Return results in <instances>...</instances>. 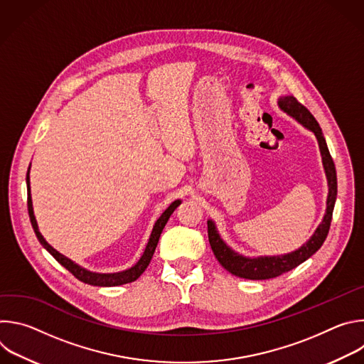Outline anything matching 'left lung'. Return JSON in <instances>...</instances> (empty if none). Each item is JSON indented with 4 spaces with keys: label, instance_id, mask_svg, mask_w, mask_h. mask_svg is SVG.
<instances>
[{
    "label": "left lung",
    "instance_id": "left-lung-1",
    "mask_svg": "<svg viewBox=\"0 0 364 364\" xmlns=\"http://www.w3.org/2000/svg\"><path fill=\"white\" fill-rule=\"evenodd\" d=\"M278 107L282 112H285L292 119H295L298 124H301L304 128L313 132L318 141L323 167H324V173L327 177V184H328L327 207H326V215H324L321 223L318 225V228L316 229L313 236H311L301 247H298L289 253H285V255H274V256L250 257V256L240 255L239 252L233 250L222 239L216 223L212 219L207 220L209 242H210V246L213 249V253L219 261V264L230 274H233L239 278L252 279V281L277 278V277L296 268L298 265L305 262L308 257L313 256L323 246V243L328 235L334 204H336V198H337L336 167H334V161L331 159L326 138L323 135V131H321L318 122L292 95L281 96L278 99Z\"/></svg>",
    "mask_w": 364,
    "mask_h": 364
}]
</instances>
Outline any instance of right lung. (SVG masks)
<instances>
[{
    "mask_svg": "<svg viewBox=\"0 0 364 364\" xmlns=\"http://www.w3.org/2000/svg\"><path fill=\"white\" fill-rule=\"evenodd\" d=\"M31 166V164H30ZM26 183H27V205H28V216H30V222H31V226L34 229V233L38 239V242L43 245V247L53 256L56 261L65 267L69 272H72L79 281L85 282V284H89V285H93V287H118V285H124V284H129V282H134L136 281L142 272L146 269V267L149 265L151 262V257L155 252V247H157V243L160 240V236H161V232L163 229L166 228L170 216L173 215V212L177 209V207L181 204V200H174L167 209L163 212V215L157 219V222L154 223V228H152V232H151V236L148 239V243L144 249V253L141 255V257L138 259V262L125 269V271H121V272H112V274H100V272H92L80 265H77L76 262H73L72 259H69L68 256L62 255L60 252H58L53 246L48 245L47 240L43 237V235L40 233L38 230V225H37V220H36V216H34V210H33V200H31V191H30V167H28V171H27V178H26Z\"/></svg>",
    "mask_w": 364,
    "mask_h": 364,
    "instance_id": "right-lung-1",
    "label": "right lung"
}]
</instances>
